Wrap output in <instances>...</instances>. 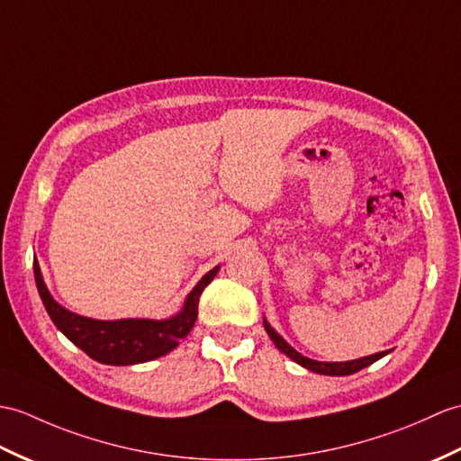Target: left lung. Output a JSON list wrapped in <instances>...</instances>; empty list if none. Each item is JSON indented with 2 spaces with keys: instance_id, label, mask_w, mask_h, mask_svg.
Masks as SVG:
<instances>
[{
  "instance_id": "8db88e82",
  "label": "left lung",
  "mask_w": 461,
  "mask_h": 461,
  "mask_svg": "<svg viewBox=\"0 0 461 461\" xmlns=\"http://www.w3.org/2000/svg\"><path fill=\"white\" fill-rule=\"evenodd\" d=\"M263 326L267 330V334H269V338L273 339V344L276 346V349L283 351L286 357H291L293 361H296L298 366H303V367L314 371V373H320V375H331V377L351 375V373L361 371L363 367L371 366V363H375L377 359H381L383 356H387V353H389V351H379V353H373V356L361 357V359H351V361H316V359L304 357L303 353H298L281 334H276V330L269 322H267V318H263Z\"/></svg>"
}]
</instances>
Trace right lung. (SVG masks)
I'll return each instance as SVG.
<instances>
[{
  "label": "right lung",
  "mask_w": 461,
  "mask_h": 461,
  "mask_svg": "<svg viewBox=\"0 0 461 461\" xmlns=\"http://www.w3.org/2000/svg\"><path fill=\"white\" fill-rule=\"evenodd\" d=\"M220 265L208 271L186 296L180 312L165 320L123 318V320H94L70 312L50 296L42 279L39 261H33V273L41 301L47 312L64 336L78 346L86 356L105 363V366H135L153 361L173 351L182 338L190 334L198 318V301L204 288L218 275Z\"/></svg>",
  "instance_id": "right-lung-1"
}]
</instances>
